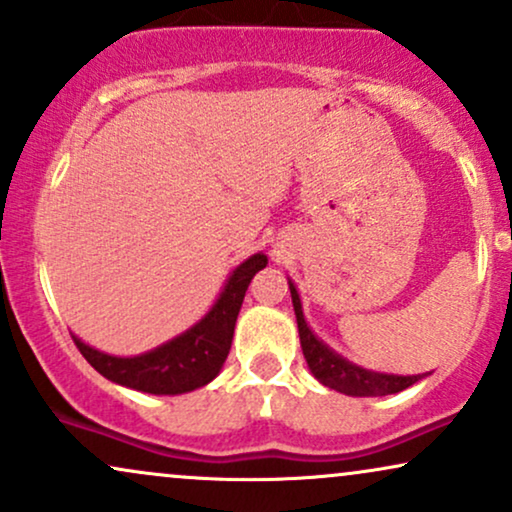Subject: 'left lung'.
Returning a JSON list of instances; mask_svg holds the SVG:
<instances>
[{"mask_svg":"<svg viewBox=\"0 0 512 512\" xmlns=\"http://www.w3.org/2000/svg\"><path fill=\"white\" fill-rule=\"evenodd\" d=\"M289 280V277H287ZM289 292H292V304L296 313V325H299V339L308 370L313 377L325 387L334 391H342L346 396H387L396 391L408 389L410 384L420 382L425 375H391V372H375L361 365L351 363L342 353L330 349L323 339L313 334L306 323L304 306H301V296L296 292L294 282L289 280Z\"/></svg>","mask_w":512,"mask_h":512,"instance_id":"obj_1","label":"left lung"}]
</instances>
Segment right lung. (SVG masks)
I'll return each instance as SVG.
<instances>
[{
  "mask_svg": "<svg viewBox=\"0 0 512 512\" xmlns=\"http://www.w3.org/2000/svg\"><path fill=\"white\" fill-rule=\"evenodd\" d=\"M266 266V254H254L244 263H239L225 280L216 304L208 308V313L199 323H194L178 337L168 339L166 344L140 353V356H111V353L85 344L75 334L71 337L82 356L87 358V363L106 380L121 384V387L144 391V394H187V391L216 380L218 372L223 370L246 289H249V282L254 280L258 270Z\"/></svg>",
  "mask_w": 512,
  "mask_h": 512,
  "instance_id": "obj_1",
  "label": "right lung"
}]
</instances>
